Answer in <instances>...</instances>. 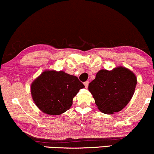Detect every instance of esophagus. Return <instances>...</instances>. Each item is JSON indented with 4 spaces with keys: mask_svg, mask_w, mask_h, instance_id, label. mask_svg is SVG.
<instances>
[{
    "mask_svg": "<svg viewBox=\"0 0 154 154\" xmlns=\"http://www.w3.org/2000/svg\"><path fill=\"white\" fill-rule=\"evenodd\" d=\"M88 84H89V83H88V81H86V82H84V86H85V87H86V88H88Z\"/></svg>",
    "mask_w": 154,
    "mask_h": 154,
    "instance_id": "34e87169",
    "label": "esophagus"
}]
</instances>
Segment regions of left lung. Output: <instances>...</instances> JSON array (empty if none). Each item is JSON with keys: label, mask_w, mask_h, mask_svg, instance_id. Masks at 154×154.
Instances as JSON below:
<instances>
[{"label": "left lung", "mask_w": 154, "mask_h": 154, "mask_svg": "<svg viewBox=\"0 0 154 154\" xmlns=\"http://www.w3.org/2000/svg\"><path fill=\"white\" fill-rule=\"evenodd\" d=\"M137 77L131 70L118 66L112 70H100L88 85V91L100 111L112 114L128 105L135 93Z\"/></svg>", "instance_id": "obj_1"}]
</instances>
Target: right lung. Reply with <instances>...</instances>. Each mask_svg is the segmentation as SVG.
Listing matches in <instances>:
<instances>
[{
    "instance_id": "1",
    "label": "right lung",
    "mask_w": 154,
    "mask_h": 154,
    "mask_svg": "<svg viewBox=\"0 0 154 154\" xmlns=\"http://www.w3.org/2000/svg\"><path fill=\"white\" fill-rule=\"evenodd\" d=\"M84 85L74 75L64 71L47 70L32 82L31 93L35 104L49 115H60L70 109L73 98Z\"/></svg>"
}]
</instances>
